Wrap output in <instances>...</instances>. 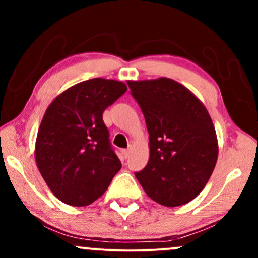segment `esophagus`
<instances>
[{
	"mask_svg": "<svg viewBox=\"0 0 258 258\" xmlns=\"http://www.w3.org/2000/svg\"><path fill=\"white\" fill-rule=\"evenodd\" d=\"M130 152H131V150H130V149H123V150H122V154H123V156H125V158H128V155H130Z\"/></svg>",
	"mask_w": 258,
	"mask_h": 258,
	"instance_id": "obj_1",
	"label": "esophagus"
}]
</instances>
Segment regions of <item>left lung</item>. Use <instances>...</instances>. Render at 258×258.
<instances>
[{
  "label": "left lung",
  "mask_w": 258,
  "mask_h": 258,
  "mask_svg": "<svg viewBox=\"0 0 258 258\" xmlns=\"http://www.w3.org/2000/svg\"><path fill=\"white\" fill-rule=\"evenodd\" d=\"M127 84L149 133V161L136 177L156 203L184 205L203 190L217 161L211 117L203 103L173 80Z\"/></svg>",
  "instance_id": "8db88e82"
}]
</instances>
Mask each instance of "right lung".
<instances>
[{"mask_svg":"<svg viewBox=\"0 0 258 258\" xmlns=\"http://www.w3.org/2000/svg\"><path fill=\"white\" fill-rule=\"evenodd\" d=\"M126 90L115 80H87L59 94L44 112L36 164L52 193L68 205H90L120 171L103 112Z\"/></svg>","mask_w":258,"mask_h":258,"instance_id":"obj_1","label":"right lung"}]
</instances>
